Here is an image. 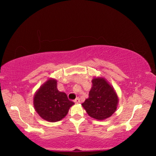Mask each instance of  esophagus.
Instances as JSON below:
<instances>
[{
	"label": "esophagus",
	"mask_w": 156,
	"mask_h": 156,
	"mask_svg": "<svg viewBox=\"0 0 156 156\" xmlns=\"http://www.w3.org/2000/svg\"><path fill=\"white\" fill-rule=\"evenodd\" d=\"M74 102H75L76 104H78V103H80V98H76L74 100Z\"/></svg>",
	"instance_id": "esophagus-1"
}]
</instances>
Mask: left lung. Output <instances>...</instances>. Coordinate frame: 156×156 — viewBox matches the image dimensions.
<instances>
[{
    "mask_svg": "<svg viewBox=\"0 0 156 156\" xmlns=\"http://www.w3.org/2000/svg\"><path fill=\"white\" fill-rule=\"evenodd\" d=\"M118 103L117 94L104 78H94L89 98L82 105L90 117L102 120L112 116Z\"/></svg>",
    "mask_w": 156,
    "mask_h": 156,
    "instance_id": "left-lung-1",
    "label": "left lung"
}]
</instances>
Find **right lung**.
<instances>
[{
  "instance_id": "add662e5",
  "label": "right lung",
  "mask_w": 156,
  "mask_h": 156,
  "mask_svg": "<svg viewBox=\"0 0 156 156\" xmlns=\"http://www.w3.org/2000/svg\"><path fill=\"white\" fill-rule=\"evenodd\" d=\"M74 102L68 99L67 94L57 89V81L50 78L36 92L34 106L38 115L48 122H57L67 114Z\"/></svg>"
}]
</instances>
